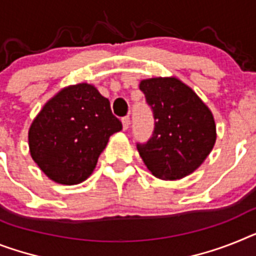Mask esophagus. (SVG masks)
<instances>
[{"label":"esophagus","instance_id":"obj_1","mask_svg":"<svg viewBox=\"0 0 256 256\" xmlns=\"http://www.w3.org/2000/svg\"><path fill=\"white\" fill-rule=\"evenodd\" d=\"M128 126H130V118L128 117L122 118V128H124V130H128Z\"/></svg>","mask_w":256,"mask_h":256}]
</instances>
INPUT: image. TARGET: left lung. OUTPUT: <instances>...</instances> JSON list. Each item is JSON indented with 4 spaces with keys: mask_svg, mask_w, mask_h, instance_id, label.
I'll use <instances>...</instances> for the list:
<instances>
[{
    "mask_svg": "<svg viewBox=\"0 0 256 256\" xmlns=\"http://www.w3.org/2000/svg\"><path fill=\"white\" fill-rule=\"evenodd\" d=\"M139 88L154 117L152 138L136 146L144 165L164 181L191 174L204 162L216 143L211 109L176 76L143 79Z\"/></svg>",
    "mask_w": 256,
    "mask_h": 256,
    "instance_id": "8db88e82",
    "label": "left lung"
}]
</instances>
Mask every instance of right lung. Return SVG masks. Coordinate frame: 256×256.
<instances>
[{
	"instance_id": "obj_1",
	"label": "right lung",
	"mask_w": 256,
	"mask_h": 256,
	"mask_svg": "<svg viewBox=\"0 0 256 256\" xmlns=\"http://www.w3.org/2000/svg\"><path fill=\"white\" fill-rule=\"evenodd\" d=\"M120 130L121 121L95 86H68L34 118L28 130L30 154L49 180L78 184L92 174L110 135Z\"/></svg>"
}]
</instances>
